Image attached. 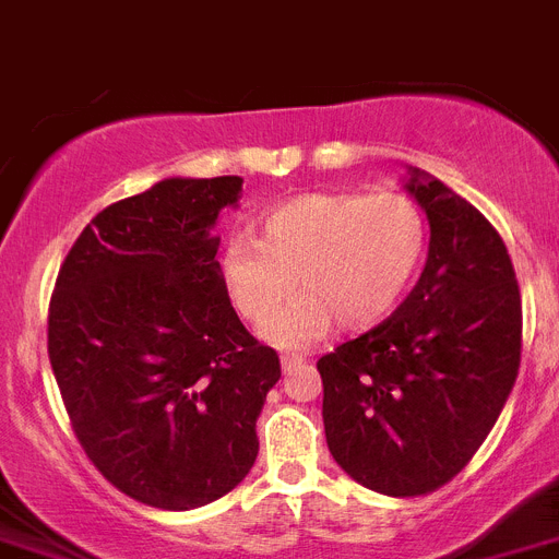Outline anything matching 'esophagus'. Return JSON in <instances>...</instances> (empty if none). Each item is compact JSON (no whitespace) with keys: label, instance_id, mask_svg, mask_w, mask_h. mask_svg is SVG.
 I'll return each instance as SVG.
<instances>
[{"label":"esophagus","instance_id":"34e87169","mask_svg":"<svg viewBox=\"0 0 559 559\" xmlns=\"http://www.w3.org/2000/svg\"><path fill=\"white\" fill-rule=\"evenodd\" d=\"M301 364H304L301 355H284V358H281V367H284V372H293V369L301 367Z\"/></svg>","mask_w":559,"mask_h":559}]
</instances>
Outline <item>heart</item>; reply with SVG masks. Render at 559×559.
<instances>
[{
	"label": "heart",
	"instance_id": "1",
	"mask_svg": "<svg viewBox=\"0 0 559 559\" xmlns=\"http://www.w3.org/2000/svg\"><path fill=\"white\" fill-rule=\"evenodd\" d=\"M429 227L397 192H304L266 210L258 238L238 236L222 252V278L238 316L264 323L294 278L305 295L266 323L275 346H307L330 330H369L397 307L424 261Z\"/></svg>",
	"mask_w": 559,
	"mask_h": 559
}]
</instances>
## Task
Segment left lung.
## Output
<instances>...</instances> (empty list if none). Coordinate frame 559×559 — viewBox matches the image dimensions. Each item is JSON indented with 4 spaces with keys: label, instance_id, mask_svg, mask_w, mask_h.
<instances>
[{
    "label": "left lung",
    "instance_id": "left-lung-1",
    "mask_svg": "<svg viewBox=\"0 0 559 559\" xmlns=\"http://www.w3.org/2000/svg\"><path fill=\"white\" fill-rule=\"evenodd\" d=\"M429 218V258L406 301L318 360L323 429L352 480L389 497L447 486L480 449L520 369L523 307L489 218L409 170Z\"/></svg>",
    "mask_w": 559,
    "mask_h": 559
}]
</instances>
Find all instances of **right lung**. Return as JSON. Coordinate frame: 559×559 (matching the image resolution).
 <instances>
[{
    "label": "right lung",
    "mask_w": 559,
    "mask_h": 559,
    "mask_svg": "<svg viewBox=\"0 0 559 559\" xmlns=\"http://www.w3.org/2000/svg\"><path fill=\"white\" fill-rule=\"evenodd\" d=\"M241 178H164L93 218L48 312V355L84 454L119 491L187 511L233 491L258 457L255 420L281 378L238 321L215 218Z\"/></svg>",
    "instance_id": "1"
}]
</instances>
